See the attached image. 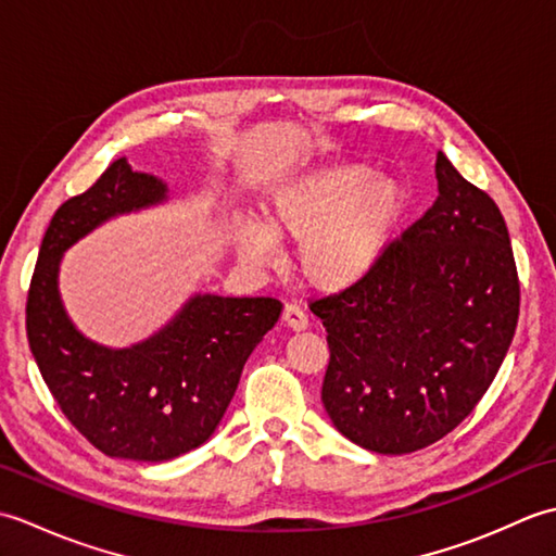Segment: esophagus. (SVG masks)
Masks as SVG:
<instances>
[{"label":"esophagus","instance_id":"esophagus-1","mask_svg":"<svg viewBox=\"0 0 556 556\" xmlns=\"http://www.w3.org/2000/svg\"><path fill=\"white\" fill-rule=\"evenodd\" d=\"M281 320L291 329H305L308 327V315H305L296 303H287L285 313H281Z\"/></svg>","mask_w":556,"mask_h":556}]
</instances>
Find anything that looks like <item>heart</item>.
I'll use <instances>...</instances> for the list:
<instances>
[{
  "instance_id": "b5f03b06",
  "label": "heart",
  "mask_w": 556,
  "mask_h": 556,
  "mask_svg": "<svg viewBox=\"0 0 556 556\" xmlns=\"http://www.w3.org/2000/svg\"><path fill=\"white\" fill-rule=\"evenodd\" d=\"M406 205L401 181L368 164H337L281 186L263 224L245 222L233 243L257 265L275 260V239L296 243L303 277L320 291H344L380 263Z\"/></svg>"
}]
</instances>
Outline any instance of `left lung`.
<instances>
[{
	"mask_svg": "<svg viewBox=\"0 0 556 556\" xmlns=\"http://www.w3.org/2000/svg\"><path fill=\"white\" fill-rule=\"evenodd\" d=\"M432 207L358 285L315 301L327 329L323 404L377 454L442 440L478 406L511 346L521 305L497 203L437 152Z\"/></svg>",
	"mask_w": 556,
	"mask_h": 556,
	"instance_id": "left-lung-1",
	"label": "left lung"
}]
</instances>
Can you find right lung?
Masks as SVG:
<instances>
[{"instance_id":"right-lung-1","label":"right lung","mask_w":556,"mask_h":556,"mask_svg":"<svg viewBox=\"0 0 556 556\" xmlns=\"http://www.w3.org/2000/svg\"><path fill=\"white\" fill-rule=\"evenodd\" d=\"M162 181L126 160L54 212L35 263L26 334L42 380L68 422L102 454L169 460L210 440L257 341L281 315L269 296H195L176 320L134 349L92 344L68 323L56 293L62 253L119 212L164 200Z\"/></svg>"}]
</instances>
